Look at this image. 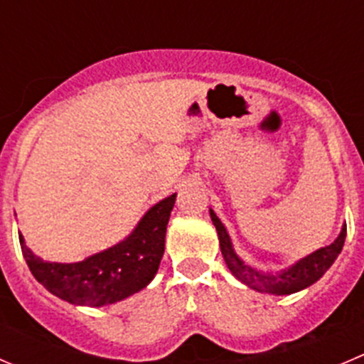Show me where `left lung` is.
Returning <instances> with one entry per match:
<instances>
[{"mask_svg":"<svg viewBox=\"0 0 364 364\" xmlns=\"http://www.w3.org/2000/svg\"><path fill=\"white\" fill-rule=\"evenodd\" d=\"M209 213L213 225L216 227L225 264L228 266L232 275L236 277L240 282H243L245 286H248V288L255 289L259 293H268V295H291V293L309 288L311 284L320 280L323 273L331 268L336 257L340 255L341 248L345 245V237H347V225H343L338 237L331 245H327V247L318 248L313 254L299 259L291 266L280 269V272H262V269L247 264L236 254L225 225L221 223V220L216 216L213 209H209Z\"/></svg>","mask_w":364,"mask_h":364,"instance_id":"1","label":"left lung"}]
</instances>
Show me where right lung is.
Here are the masks:
<instances>
[{
	"label": "right lung",
	"mask_w": 364,
	"mask_h": 364,
	"mask_svg": "<svg viewBox=\"0 0 364 364\" xmlns=\"http://www.w3.org/2000/svg\"><path fill=\"white\" fill-rule=\"evenodd\" d=\"M176 193L144 213L124 240L78 262H50L33 254L19 234L32 275L51 295L75 306L103 307L146 288L164 255L166 227Z\"/></svg>",
	"instance_id": "1"
}]
</instances>
